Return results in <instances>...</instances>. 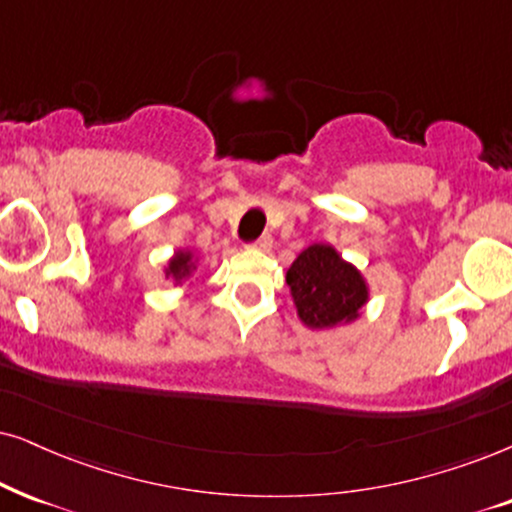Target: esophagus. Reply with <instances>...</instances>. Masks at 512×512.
Wrapping results in <instances>:
<instances>
[{
	"label": "esophagus",
	"instance_id": "obj_1",
	"mask_svg": "<svg viewBox=\"0 0 512 512\" xmlns=\"http://www.w3.org/2000/svg\"><path fill=\"white\" fill-rule=\"evenodd\" d=\"M254 246H256V249H261V251H268L270 246H273V237H270V235H261V237H258L256 242H254Z\"/></svg>",
	"mask_w": 512,
	"mask_h": 512
}]
</instances>
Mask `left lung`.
<instances>
[{
    "label": "left lung",
    "mask_w": 512,
    "mask_h": 512,
    "mask_svg": "<svg viewBox=\"0 0 512 512\" xmlns=\"http://www.w3.org/2000/svg\"><path fill=\"white\" fill-rule=\"evenodd\" d=\"M287 285L299 318L315 330L351 323L368 301L361 273L327 244H313L301 251L287 270Z\"/></svg>",
    "instance_id": "left-lung-1"
}]
</instances>
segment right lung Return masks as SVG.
<instances>
[{"mask_svg":"<svg viewBox=\"0 0 512 512\" xmlns=\"http://www.w3.org/2000/svg\"><path fill=\"white\" fill-rule=\"evenodd\" d=\"M192 268H194L192 254H189V251H178L173 261L168 263L166 275H173L175 282H178V280H182V277H187L189 273H192Z\"/></svg>","mask_w":512,"mask_h":512,"instance_id":"obj_1","label":"right lung"}]
</instances>
